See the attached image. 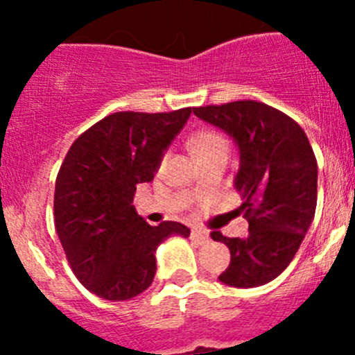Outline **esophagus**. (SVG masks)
Here are the masks:
<instances>
[{"label": "esophagus", "mask_w": 355, "mask_h": 355, "mask_svg": "<svg viewBox=\"0 0 355 355\" xmlns=\"http://www.w3.org/2000/svg\"><path fill=\"white\" fill-rule=\"evenodd\" d=\"M192 239H196L199 244H204V242L209 241V234L206 230H200V228H192Z\"/></svg>", "instance_id": "esophagus-1"}]
</instances>
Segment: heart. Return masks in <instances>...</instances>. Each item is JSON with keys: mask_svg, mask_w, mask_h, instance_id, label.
Masks as SVG:
<instances>
[{"mask_svg": "<svg viewBox=\"0 0 355 355\" xmlns=\"http://www.w3.org/2000/svg\"><path fill=\"white\" fill-rule=\"evenodd\" d=\"M189 148L196 159L202 163V161L213 159V157H227L230 153V142L216 128H200L191 135Z\"/></svg>", "mask_w": 355, "mask_h": 355, "instance_id": "1", "label": "heart"}]
</instances>
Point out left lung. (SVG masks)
I'll return each instance as SVG.
<instances>
[{"label":"left lung","instance_id":"8db88e82","mask_svg":"<svg viewBox=\"0 0 355 355\" xmlns=\"http://www.w3.org/2000/svg\"><path fill=\"white\" fill-rule=\"evenodd\" d=\"M200 120L227 132L241 151L235 189L241 194L249 234L228 239L230 249L220 282L259 287L275 280L302 244L318 200V163L306 132L284 111L259 101H234L192 108Z\"/></svg>","mask_w":355,"mask_h":355}]
</instances>
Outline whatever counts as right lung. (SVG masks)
I'll list each match as a JSON object with an SVG mask.
<instances>
[{
    "mask_svg": "<svg viewBox=\"0 0 355 355\" xmlns=\"http://www.w3.org/2000/svg\"><path fill=\"white\" fill-rule=\"evenodd\" d=\"M191 113L118 111L68 149L56 177L55 227L73 275L98 297L127 300L144 292L156 275V247L191 234L177 221L151 227L132 204Z\"/></svg>",
    "mask_w": 355,
    "mask_h": 355,
    "instance_id": "1",
    "label": "right lung"
}]
</instances>
